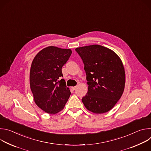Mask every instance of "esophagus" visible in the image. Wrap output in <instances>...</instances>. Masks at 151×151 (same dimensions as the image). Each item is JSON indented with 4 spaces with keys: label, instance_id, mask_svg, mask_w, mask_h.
Instances as JSON below:
<instances>
[{
    "label": "esophagus",
    "instance_id": "34e87169",
    "mask_svg": "<svg viewBox=\"0 0 151 151\" xmlns=\"http://www.w3.org/2000/svg\"><path fill=\"white\" fill-rule=\"evenodd\" d=\"M76 87H77L76 86H75V87H72V89H73V90H75L76 89Z\"/></svg>",
    "mask_w": 151,
    "mask_h": 151
}]
</instances>
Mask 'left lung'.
Masks as SVG:
<instances>
[{"mask_svg":"<svg viewBox=\"0 0 151 151\" xmlns=\"http://www.w3.org/2000/svg\"><path fill=\"white\" fill-rule=\"evenodd\" d=\"M76 51L84 64L88 92L82 101L95 114L109 111L121 98L125 75L120 58L112 50L99 45L77 48Z\"/></svg>","mask_w":151,"mask_h":151,"instance_id":"obj_1","label":"left lung"}]
</instances>
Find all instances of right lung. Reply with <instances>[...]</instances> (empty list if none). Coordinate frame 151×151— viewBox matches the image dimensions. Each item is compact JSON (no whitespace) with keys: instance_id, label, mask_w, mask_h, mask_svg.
Returning <instances> with one entry per match:
<instances>
[{"instance_id":"right-lung-1","label":"right lung","mask_w":151,"mask_h":151,"mask_svg":"<svg viewBox=\"0 0 151 151\" xmlns=\"http://www.w3.org/2000/svg\"><path fill=\"white\" fill-rule=\"evenodd\" d=\"M71 54L70 49L50 46L39 51L32 61L30 88L36 105L48 114L61 111L70 96L65 81L61 78L62 67Z\"/></svg>"}]
</instances>
